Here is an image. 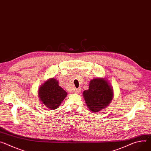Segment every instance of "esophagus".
<instances>
[{
    "mask_svg": "<svg viewBox=\"0 0 151 151\" xmlns=\"http://www.w3.org/2000/svg\"><path fill=\"white\" fill-rule=\"evenodd\" d=\"M81 91V88H77V89L75 90V93H76V94H79V93H80Z\"/></svg>",
    "mask_w": 151,
    "mask_h": 151,
    "instance_id": "esophagus-1",
    "label": "esophagus"
}]
</instances>
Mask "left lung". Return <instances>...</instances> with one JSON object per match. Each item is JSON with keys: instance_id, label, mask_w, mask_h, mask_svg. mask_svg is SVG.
<instances>
[{"instance_id": "1", "label": "left lung", "mask_w": 151, "mask_h": 151, "mask_svg": "<svg viewBox=\"0 0 151 151\" xmlns=\"http://www.w3.org/2000/svg\"><path fill=\"white\" fill-rule=\"evenodd\" d=\"M88 108L92 112H98L110 104L113 98V90L107 80L96 78L90 81L89 88L83 92Z\"/></svg>"}]
</instances>
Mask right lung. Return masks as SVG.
Wrapping results in <instances>:
<instances>
[{
	"label": "right lung",
	"instance_id": "1",
	"mask_svg": "<svg viewBox=\"0 0 151 151\" xmlns=\"http://www.w3.org/2000/svg\"><path fill=\"white\" fill-rule=\"evenodd\" d=\"M67 94V92L59 86L58 81L54 78L46 81L38 90L40 101L49 109L58 108Z\"/></svg>",
	"mask_w": 151,
	"mask_h": 151
}]
</instances>
